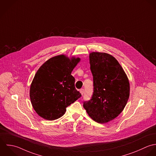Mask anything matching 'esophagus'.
I'll use <instances>...</instances> for the list:
<instances>
[{"mask_svg": "<svg viewBox=\"0 0 156 156\" xmlns=\"http://www.w3.org/2000/svg\"><path fill=\"white\" fill-rule=\"evenodd\" d=\"M80 93H81V94H82V95H83V93H84V89H83V88L80 89Z\"/></svg>", "mask_w": 156, "mask_h": 156, "instance_id": "1", "label": "esophagus"}]
</instances>
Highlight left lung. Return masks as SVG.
Listing matches in <instances>:
<instances>
[{
	"label": "left lung",
	"mask_w": 156,
	"mask_h": 156,
	"mask_svg": "<svg viewBox=\"0 0 156 156\" xmlns=\"http://www.w3.org/2000/svg\"><path fill=\"white\" fill-rule=\"evenodd\" d=\"M93 76V94L83 107L91 118L104 123L117 117L129 96L128 77L118 61L111 55L94 52L90 54Z\"/></svg>",
	"instance_id": "8db88e82"
}]
</instances>
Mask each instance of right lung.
<instances>
[{
	"instance_id": "1",
	"label": "right lung",
	"mask_w": 156,
	"mask_h": 156,
	"mask_svg": "<svg viewBox=\"0 0 156 156\" xmlns=\"http://www.w3.org/2000/svg\"><path fill=\"white\" fill-rule=\"evenodd\" d=\"M79 60L59 55L50 58L38 69L30 96L33 108L41 117L49 120L57 119L65 114L66 107L82 96L71 75Z\"/></svg>"
}]
</instances>
